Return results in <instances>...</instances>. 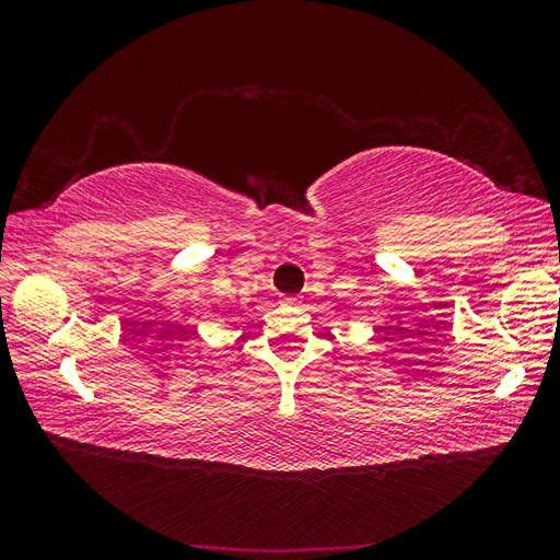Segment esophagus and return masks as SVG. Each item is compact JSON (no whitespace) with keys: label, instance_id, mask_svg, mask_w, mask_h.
I'll use <instances>...</instances> for the list:
<instances>
[{"label":"esophagus","instance_id":"34e87169","mask_svg":"<svg viewBox=\"0 0 560 560\" xmlns=\"http://www.w3.org/2000/svg\"><path fill=\"white\" fill-rule=\"evenodd\" d=\"M280 301L284 303V306H299L301 303V299H296V296H282Z\"/></svg>","mask_w":560,"mask_h":560}]
</instances>
